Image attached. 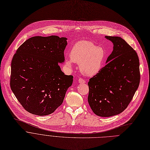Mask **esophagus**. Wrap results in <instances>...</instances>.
I'll return each instance as SVG.
<instances>
[{
	"mask_svg": "<svg viewBox=\"0 0 150 150\" xmlns=\"http://www.w3.org/2000/svg\"><path fill=\"white\" fill-rule=\"evenodd\" d=\"M78 81H79V83H80V84H83V83H86V81H85L83 79H82V78H80V79H79Z\"/></svg>",
	"mask_w": 150,
	"mask_h": 150,
	"instance_id": "1",
	"label": "esophagus"
}]
</instances>
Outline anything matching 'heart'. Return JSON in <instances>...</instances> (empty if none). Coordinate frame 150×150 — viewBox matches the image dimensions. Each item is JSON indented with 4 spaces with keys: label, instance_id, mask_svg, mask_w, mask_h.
<instances>
[{
    "label": "heart",
    "instance_id": "1",
    "mask_svg": "<svg viewBox=\"0 0 150 150\" xmlns=\"http://www.w3.org/2000/svg\"><path fill=\"white\" fill-rule=\"evenodd\" d=\"M70 59L66 58L65 64L69 69L72 63L79 64L80 73L86 76H93L101 69L106 58V51L94 43L80 41L75 44L70 52Z\"/></svg>",
    "mask_w": 150,
    "mask_h": 150
}]
</instances>
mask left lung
I'll use <instances>...</instances> for the list:
<instances>
[{
  "instance_id": "left-lung-1",
  "label": "left lung",
  "mask_w": 150,
  "mask_h": 150,
  "mask_svg": "<svg viewBox=\"0 0 150 150\" xmlns=\"http://www.w3.org/2000/svg\"><path fill=\"white\" fill-rule=\"evenodd\" d=\"M113 45L106 65L90 79L88 102L96 115L109 117L128 106L140 81L139 62L135 50L122 38L105 36Z\"/></svg>"
}]
</instances>
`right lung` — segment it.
Listing matches in <instances>:
<instances>
[{
	"label": "right lung",
	"instance_id": "right-lung-1",
	"mask_svg": "<svg viewBox=\"0 0 150 150\" xmlns=\"http://www.w3.org/2000/svg\"><path fill=\"white\" fill-rule=\"evenodd\" d=\"M67 38L35 36L17 50L11 63L10 85L28 112L39 116L53 113L63 102L73 77L65 75L58 63L64 61Z\"/></svg>",
	"mask_w": 150,
	"mask_h": 150
}]
</instances>
